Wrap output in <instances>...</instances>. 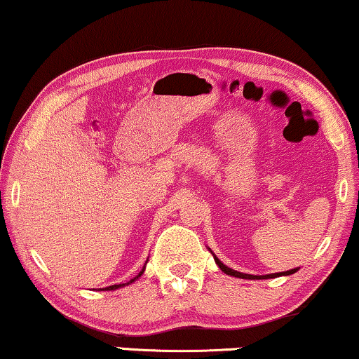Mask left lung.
<instances>
[{"label": "left lung", "mask_w": 359, "mask_h": 359, "mask_svg": "<svg viewBox=\"0 0 359 359\" xmlns=\"http://www.w3.org/2000/svg\"><path fill=\"white\" fill-rule=\"evenodd\" d=\"M210 251V248H209ZM212 252V251H210ZM212 256H214L215 259V264L218 267H220V270L223 273L226 275H231V277H236V278H246V280H267V278H277V277H282V275H292L294 272H298V267L296 269H292V270H285V272H277V273H267V275H251V273H243V272H238V270H233L230 267H226L225 264H223L220 259H218L214 252H212Z\"/></svg>", "instance_id": "obj_1"}]
</instances>
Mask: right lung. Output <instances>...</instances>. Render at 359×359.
<instances>
[{"mask_svg":"<svg viewBox=\"0 0 359 359\" xmlns=\"http://www.w3.org/2000/svg\"><path fill=\"white\" fill-rule=\"evenodd\" d=\"M147 261H149V259H147ZM145 264H147V262H145ZM145 264H144V267H142V270H141V272H139V273H137V275H136V277H134V278H131V280H129V282H126V283H119V285H111V287H107V288H100V290H102V292H111V290H118V288L128 287V285H131V283H134V282H136V280H137L139 277H141V275L144 273V270H145Z\"/></svg>","mask_w":359,"mask_h":359,"instance_id":"1","label":"right lung"}]
</instances>
